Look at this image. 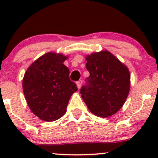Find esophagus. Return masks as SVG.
I'll return each mask as SVG.
<instances>
[{
	"label": "esophagus",
	"instance_id": "34e87169",
	"mask_svg": "<svg viewBox=\"0 0 158 158\" xmlns=\"http://www.w3.org/2000/svg\"><path fill=\"white\" fill-rule=\"evenodd\" d=\"M81 82H82V81H81V80H79V81H77V88H81Z\"/></svg>",
	"mask_w": 158,
	"mask_h": 158
}]
</instances>
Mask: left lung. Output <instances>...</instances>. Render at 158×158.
Instances as JSON below:
<instances>
[{"instance_id":"8db88e82","label":"left lung","mask_w":158,"mask_h":158,"mask_svg":"<svg viewBox=\"0 0 158 158\" xmlns=\"http://www.w3.org/2000/svg\"><path fill=\"white\" fill-rule=\"evenodd\" d=\"M90 76L80 90L81 98L91 113L106 118L123 106L130 90L129 70L108 50L87 55Z\"/></svg>"}]
</instances>
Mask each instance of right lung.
<instances>
[{
	"mask_svg": "<svg viewBox=\"0 0 158 158\" xmlns=\"http://www.w3.org/2000/svg\"><path fill=\"white\" fill-rule=\"evenodd\" d=\"M61 53L49 52L27 68L23 79V91L31 111L41 120L52 122L66 113L69 99L77 89L70 80V70Z\"/></svg>",
	"mask_w": 158,
	"mask_h": 158,
	"instance_id": "obj_1",
	"label": "right lung"
}]
</instances>
